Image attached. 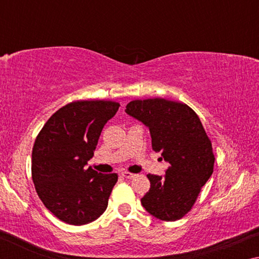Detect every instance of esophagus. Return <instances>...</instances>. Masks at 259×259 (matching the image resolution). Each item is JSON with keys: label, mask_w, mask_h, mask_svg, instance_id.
Returning a JSON list of instances; mask_svg holds the SVG:
<instances>
[{"label": "esophagus", "mask_w": 259, "mask_h": 259, "mask_svg": "<svg viewBox=\"0 0 259 259\" xmlns=\"http://www.w3.org/2000/svg\"><path fill=\"white\" fill-rule=\"evenodd\" d=\"M121 175H122V176H123V177H125V178H129V179L134 178V177L136 176L135 174H133V172H129V171H123V172H122Z\"/></svg>", "instance_id": "esophagus-1"}]
</instances>
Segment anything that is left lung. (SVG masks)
<instances>
[{
	"label": "left lung",
	"instance_id": "8db88e82",
	"mask_svg": "<svg viewBox=\"0 0 259 259\" xmlns=\"http://www.w3.org/2000/svg\"><path fill=\"white\" fill-rule=\"evenodd\" d=\"M125 112L148 126L153 151L170 166L164 177L147 175L151 187L142 204L152 216L175 222L190 211L213 172L211 142L193 109L163 98L133 100Z\"/></svg>",
	"mask_w": 259,
	"mask_h": 259
}]
</instances>
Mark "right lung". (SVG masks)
Masks as SVG:
<instances>
[{
	"label": "right lung",
	"mask_w": 259,
	"mask_h": 259,
	"mask_svg": "<svg viewBox=\"0 0 259 259\" xmlns=\"http://www.w3.org/2000/svg\"><path fill=\"white\" fill-rule=\"evenodd\" d=\"M119 106L112 100L69 103L52 114L35 139V190L61 222L84 225L106 210L117 174H100L85 165L94 156L104 125Z\"/></svg>",
	"instance_id": "1"
}]
</instances>
